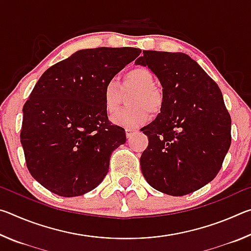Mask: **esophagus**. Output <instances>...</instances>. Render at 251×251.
<instances>
[{
	"label": "esophagus",
	"mask_w": 251,
	"mask_h": 251,
	"mask_svg": "<svg viewBox=\"0 0 251 251\" xmlns=\"http://www.w3.org/2000/svg\"><path fill=\"white\" fill-rule=\"evenodd\" d=\"M125 131H126V136H127V138H130L131 136H133V135L136 133V130H134V129H129V128H126V129H125Z\"/></svg>",
	"instance_id": "obj_1"
}]
</instances>
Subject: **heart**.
I'll return each instance as SVG.
<instances>
[{
	"mask_svg": "<svg viewBox=\"0 0 251 251\" xmlns=\"http://www.w3.org/2000/svg\"><path fill=\"white\" fill-rule=\"evenodd\" d=\"M154 85V75L146 67H134L126 71L122 76L121 83L116 79H109L103 90L104 106L109 115L120 109L122 92L135 91L128 101L130 108L122 110L113 116L114 124L135 129L147 121L148 112L159 113L164 104V96Z\"/></svg>",
	"mask_w": 251,
	"mask_h": 251,
	"instance_id": "b5f03b06",
	"label": "heart"
}]
</instances>
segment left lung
Returning <instances> with one entry per match:
<instances>
[{"label": "left lung", "instance_id": "1", "mask_svg": "<svg viewBox=\"0 0 251 251\" xmlns=\"http://www.w3.org/2000/svg\"><path fill=\"white\" fill-rule=\"evenodd\" d=\"M135 61L163 86L164 104L144 127L150 138L141 168L152 188L184 196L210 182L231 143V118L218 85L184 53L144 50Z\"/></svg>", "mask_w": 251, "mask_h": 251}]
</instances>
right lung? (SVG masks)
<instances>
[{"label": "right lung", "instance_id": "add662e5", "mask_svg": "<svg viewBox=\"0 0 251 251\" xmlns=\"http://www.w3.org/2000/svg\"><path fill=\"white\" fill-rule=\"evenodd\" d=\"M141 52L79 50L37 80L23 106L21 144L28 172L50 192L80 196L103 181L110 155L126 142L124 128L108 122L104 86Z\"/></svg>", "mask_w": 251, "mask_h": 251}]
</instances>
